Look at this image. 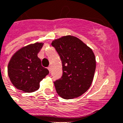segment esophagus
Wrapping results in <instances>:
<instances>
[{"mask_svg":"<svg viewBox=\"0 0 123 123\" xmlns=\"http://www.w3.org/2000/svg\"><path fill=\"white\" fill-rule=\"evenodd\" d=\"M47 68H48V70H49V72H50V71H51V67H49Z\"/></svg>","mask_w":123,"mask_h":123,"instance_id":"esophagus-1","label":"esophagus"}]
</instances>
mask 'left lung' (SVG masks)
I'll list each match as a JSON object with an SVG mask.
<instances>
[{"mask_svg": "<svg viewBox=\"0 0 123 123\" xmlns=\"http://www.w3.org/2000/svg\"><path fill=\"white\" fill-rule=\"evenodd\" d=\"M62 62L63 74L54 81L58 95L64 99L78 97L88 90L96 69L92 50L75 37L68 35L51 43Z\"/></svg>", "mask_w": 123, "mask_h": 123, "instance_id": "left-lung-1", "label": "left lung"}]
</instances>
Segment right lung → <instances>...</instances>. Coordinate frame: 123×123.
I'll list each match as a JSON object with an SVG mask.
<instances>
[{
    "label": "right lung",
    "mask_w": 123,
    "mask_h": 123,
    "mask_svg": "<svg viewBox=\"0 0 123 123\" xmlns=\"http://www.w3.org/2000/svg\"><path fill=\"white\" fill-rule=\"evenodd\" d=\"M43 43H35L20 49L12 57L8 65V74L17 89L30 93L39 88L41 81L49 73L42 66L37 54Z\"/></svg>",
    "instance_id": "obj_1"
}]
</instances>
